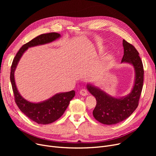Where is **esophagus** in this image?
Instances as JSON below:
<instances>
[{
  "mask_svg": "<svg viewBox=\"0 0 156 156\" xmlns=\"http://www.w3.org/2000/svg\"><path fill=\"white\" fill-rule=\"evenodd\" d=\"M80 94L81 95H83V96H86V95H88V92H87V90L85 89V88L80 90Z\"/></svg>",
  "mask_w": 156,
  "mask_h": 156,
  "instance_id": "1",
  "label": "esophagus"
}]
</instances>
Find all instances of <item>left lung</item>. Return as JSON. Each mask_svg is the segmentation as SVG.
I'll list each match as a JSON object with an SVG mask.
<instances>
[{"label": "left lung", "instance_id": "left-lung-1", "mask_svg": "<svg viewBox=\"0 0 156 156\" xmlns=\"http://www.w3.org/2000/svg\"><path fill=\"white\" fill-rule=\"evenodd\" d=\"M124 55L121 62L132 64L135 71V81L131 93L116 99L108 95L92 85L88 84V90L96 99L97 104L93 115L104 125H115L131 116L138 105L144 83V67L139 53L135 47L125 40H122Z\"/></svg>", "mask_w": 156, "mask_h": 156}]
</instances>
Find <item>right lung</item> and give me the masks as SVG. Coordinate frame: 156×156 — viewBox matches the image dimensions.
I'll return each instance as SVG.
<instances>
[{
  "instance_id": "obj_1",
  "label": "right lung",
  "mask_w": 156,
  "mask_h": 156,
  "mask_svg": "<svg viewBox=\"0 0 156 156\" xmlns=\"http://www.w3.org/2000/svg\"><path fill=\"white\" fill-rule=\"evenodd\" d=\"M60 36V34L57 33L51 32L42 34L32 39L20 48L14 57L11 65L10 80L15 102L23 113L38 124L47 125L61 118L68 108L71 100L75 97V92L72 90L68 92L57 94L51 99L42 102L31 103L23 99L18 92L15 83L14 71L21 57L28 47L50 43L59 38Z\"/></svg>"
}]
</instances>
